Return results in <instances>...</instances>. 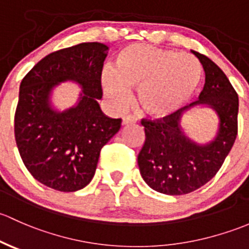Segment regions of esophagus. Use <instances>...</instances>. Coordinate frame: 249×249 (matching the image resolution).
<instances>
[{"label":"esophagus","instance_id":"esophagus-1","mask_svg":"<svg viewBox=\"0 0 249 249\" xmlns=\"http://www.w3.org/2000/svg\"><path fill=\"white\" fill-rule=\"evenodd\" d=\"M135 124V119L132 116V115L124 116V119H122V124L127 125V124Z\"/></svg>","mask_w":249,"mask_h":249}]
</instances>
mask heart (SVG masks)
<instances>
[{"mask_svg": "<svg viewBox=\"0 0 249 249\" xmlns=\"http://www.w3.org/2000/svg\"><path fill=\"white\" fill-rule=\"evenodd\" d=\"M202 69L191 53L132 44L120 51L116 69L107 66L101 73L104 94L115 107H124L130 89L146 114L165 117L193 97L200 85Z\"/></svg>", "mask_w": 249, "mask_h": 249, "instance_id": "1", "label": "heart"}]
</instances>
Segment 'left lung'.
I'll return each mask as SVG.
<instances>
[{"label": "left lung", "instance_id": "8db88e82", "mask_svg": "<svg viewBox=\"0 0 249 249\" xmlns=\"http://www.w3.org/2000/svg\"><path fill=\"white\" fill-rule=\"evenodd\" d=\"M205 71L199 99L162 119H142L145 142L138 156L140 174L152 189L168 196H182L207 183L220 169L237 135L239 96L213 61L192 50ZM196 105L212 107L220 117L216 138L198 145L181 132L183 111Z\"/></svg>", "mask_w": 249, "mask_h": 249}]
</instances>
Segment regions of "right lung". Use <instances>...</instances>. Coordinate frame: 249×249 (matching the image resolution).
Masks as SVG:
<instances>
[{"instance_id":"1","label":"right lung","mask_w":249,"mask_h":249,"mask_svg":"<svg viewBox=\"0 0 249 249\" xmlns=\"http://www.w3.org/2000/svg\"><path fill=\"white\" fill-rule=\"evenodd\" d=\"M109 48L81 43L49 53L20 84L14 134L20 157L31 175L60 192L84 188L96 173L101 150L119 132L121 119L102 112L101 73ZM83 89L79 103L66 112L50 106L52 89L63 81Z\"/></svg>"}]
</instances>
